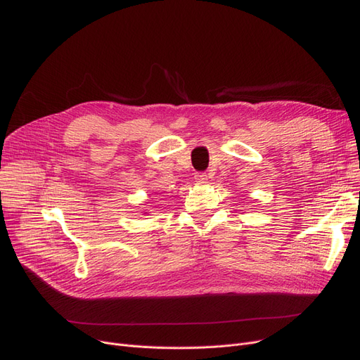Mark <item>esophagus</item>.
Masks as SVG:
<instances>
[{
	"label": "esophagus",
	"mask_w": 360,
	"mask_h": 360,
	"mask_svg": "<svg viewBox=\"0 0 360 360\" xmlns=\"http://www.w3.org/2000/svg\"><path fill=\"white\" fill-rule=\"evenodd\" d=\"M195 180L198 184H203V183H207L208 176H207V173H195Z\"/></svg>",
	"instance_id": "34e87169"
}]
</instances>
